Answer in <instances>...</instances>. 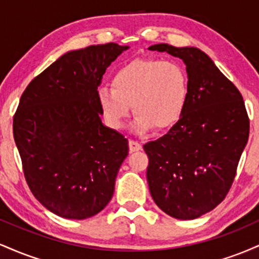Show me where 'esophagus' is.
Returning a JSON list of instances; mask_svg holds the SVG:
<instances>
[{"instance_id":"obj_1","label":"esophagus","mask_w":259,"mask_h":259,"mask_svg":"<svg viewBox=\"0 0 259 259\" xmlns=\"http://www.w3.org/2000/svg\"><path fill=\"white\" fill-rule=\"evenodd\" d=\"M141 148H142V146H141V144H140V142L135 141V140H130V141H129L130 152H136V151L141 150Z\"/></svg>"}]
</instances>
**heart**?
Segmentation results:
<instances>
[{"instance_id":"heart-1","label":"heart","mask_w":259,"mask_h":259,"mask_svg":"<svg viewBox=\"0 0 259 259\" xmlns=\"http://www.w3.org/2000/svg\"><path fill=\"white\" fill-rule=\"evenodd\" d=\"M189 97V75L179 62L159 58L136 59L118 70L112 88L99 89L101 111L107 123L120 129L136 114L134 130L145 133L154 126L164 130L180 119Z\"/></svg>"}]
</instances>
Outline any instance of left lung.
I'll use <instances>...</instances> for the list:
<instances>
[{"label":"left lung","mask_w":259,"mask_h":259,"mask_svg":"<svg viewBox=\"0 0 259 259\" xmlns=\"http://www.w3.org/2000/svg\"><path fill=\"white\" fill-rule=\"evenodd\" d=\"M148 50L183 59L189 75L180 119L164 136L144 145L151 196L173 218H198L218 206L233 185L249 134L245 102L201 50L168 44Z\"/></svg>","instance_id":"1"}]
</instances>
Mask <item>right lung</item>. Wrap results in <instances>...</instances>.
<instances>
[{
  "instance_id": "1",
  "label": "right lung",
  "mask_w": 259,
  "mask_h": 259,
  "mask_svg": "<svg viewBox=\"0 0 259 259\" xmlns=\"http://www.w3.org/2000/svg\"><path fill=\"white\" fill-rule=\"evenodd\" d=\"M129 49L109 42L67 52L26 86L13 117L23 170L36 200L67 219L97 214L111 201L127 140L101 121L99 88Z\"/></svg>"
}]
</instances>
